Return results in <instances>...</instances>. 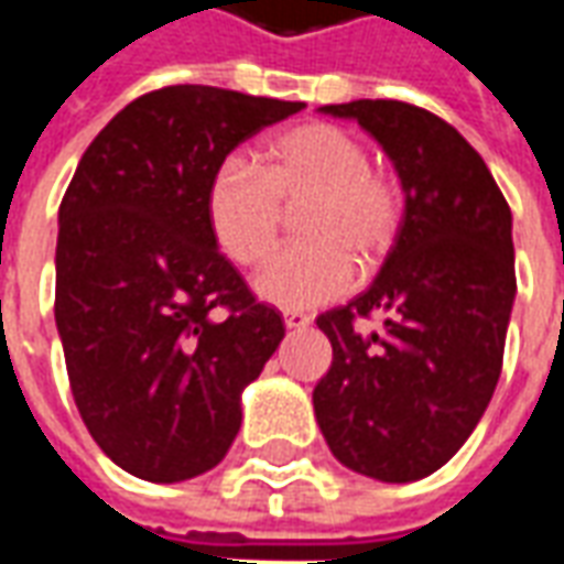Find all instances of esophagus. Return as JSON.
Instances as JSON below:
<instances>
[{"mask_svg": "<svg viewBox=\"0 0 564 564\" xmlns=\"http://www.w3.org/2000/svg\"><path fill=\"white\" fill-rule=\"evenodd\" d=\"M307 323H311V317L302 314V311H283V326L286 329H305Z\"/></svg>", "mask_w": 564, "mask_h": 564, "instance_id": "esophagus-1", "label": "esophagus"}]
</instances>
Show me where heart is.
<instances>
[{"label": "heart", "instance_id": "b5f03b06", "mask_svg": "<svg viewBox=\"0 0 564 564\" xmlns=\"http://www.w3.org/2000/svg\"><path fill=\"white\" fill-rule=\"evenodd\" d=\"M299 235L259 271V299L286 311L317 307L354 286V259L375 269L402 232L404 193L392 174L371 165L354 132L305 123L281 132L259 169L226 156L205 196L210 232L238 265H257L281 235L283 208H299Z\"/></svg>", "mask_w": 564, "mask_h": 564}]
</instances>
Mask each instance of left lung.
<instances>
[{
  "mask_svg": "<svg viewBox=\"0 0 564 564\" xmlns=\"http://www.w3.org/2000/svg\"><path fill=\"white\" fill-rule=\"evenodd\" d=\"M366 129L399 172L402 232L366 293L319 314L332 366L314 414L332 456L383 484L437 471L496 392L517 295L510 208L447 120L395 99L323 105ZM380 313L362 336L355 319Z\"/></svg>",
  "mask_w": 564,
  "mask_h": 564,
  "instance_id": "8db88e82",
  "label": "left lung"
}]
</instances>
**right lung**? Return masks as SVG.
Here are the masks:
<instances>
[{
  "mask_svg": "<svg viewBox=\"0 0 564 564\" xmlns=\"http://www.w3.org/2000/svg\"><path fill=\"white\" fill-rule=\"evenodd\" d=\"M305 102L177 84L129 102L84 150L59 205L56 329L93 441L177 484L241 429V392L283 341L210 232L214 169Z\"/></svg>",
  "mask_w": 564,
  "mask_h": 564,
  "instance_id": "1",
  "label": "right lung"
}]
</instances>
